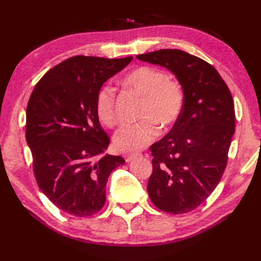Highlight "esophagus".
<instances>
[{
	"label": "esophagus",
	"mask_w": 261,
	"mask_h": 261,
	"mask_svg": "<svg viewBox=\"0 0 261 261\" xmlns=\"http://www.w3.org/2000/svg\"><path fill=\"white\" fill-rule=\"evenodd\" d=\"M140 156H141V153H130V154H125L124 158H125V162L126 163H130L134 159L140 157Z\"/></svg>",
	"instance_id": "esophagus-1"
}]
</instances>
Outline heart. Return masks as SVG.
Segmentation results:
<instances>
[{"instance_id": "heart-1", "label": "heart", "mask_w": 261, "mask_h": 261, "mask_svg": "<svg viewBox=\"0 0 261 261\" xmlns=\"http://www.w3.org/2000/svg\"><path fill=\"white\" fill-rule=\"evenodd\" d=\"M122 83L143 98L140 110V118L143 119L121 126L115 132L113 142L120 151H138L146 148L159 135L156 121L163 127H169L178 120L184 105V92L178 82L167 79L162 70L149 66L130 71ZM96 114L98 120L108 126L116 122L115 96L109 86L97 93Z\"/></svg>"}]
</instances>
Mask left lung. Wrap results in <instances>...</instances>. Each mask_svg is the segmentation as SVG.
Here are the masks:
<instances>
[{"label":"left lung","mask_w":261,"mask_h":261,"mask_svg":"<svg viewBox=\"0 0 261 261\" xmlns=\"http://www.w3.org/2000/svg\"><path fill=\"white\" fill-rule=\"evenodd\" d=\"M137 58L168 69L184 92L178 120L150 148L149 197L164 212H191L212 194L224 173L234 135L233 99L218 70L186 51L162 49Z\"/></svg>","instance_id":"8db88e82"}]
</instances>
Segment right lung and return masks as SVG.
<instances>
[{"instance_id": "obj_1", "label": "right lung", "mask_w": 261, "mask_h": 261, "mask_svg": "<svg viewBox=\"0 0 261 261\" xmlns=\"http://www.w3.org/2000/svg\"><path fill=\"white\" fill-rule=\"evenodd\" d=\"M131 60L71 57L48 70L32 91L25 138L33 173L42 193L66 213H97L109 176L125 163L105 153L110 139L99 124L96 96Z\"/></svg>"}]
</instances>
